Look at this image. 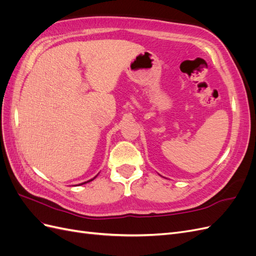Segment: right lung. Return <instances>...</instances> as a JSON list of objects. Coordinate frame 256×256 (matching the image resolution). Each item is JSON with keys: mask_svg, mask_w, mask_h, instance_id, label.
Segmentation results:
<instances>
[{"mask_svg": "<svg viewBox=\"0 0 256 256\" xmlns=\"http://www.w3.org/2000/svg\"><path fill=\"white\" fill-rule=\"evenodd\" d=\"M95 178V177H94ZM94 178H92V180H94ZM92 180H88V182H92ZM83 184H85V182H83Z\"/></svg>", "mask_w": 256, "mask_h": 256, "instance_id": "1", "label": "right lung"}]
</instances>
